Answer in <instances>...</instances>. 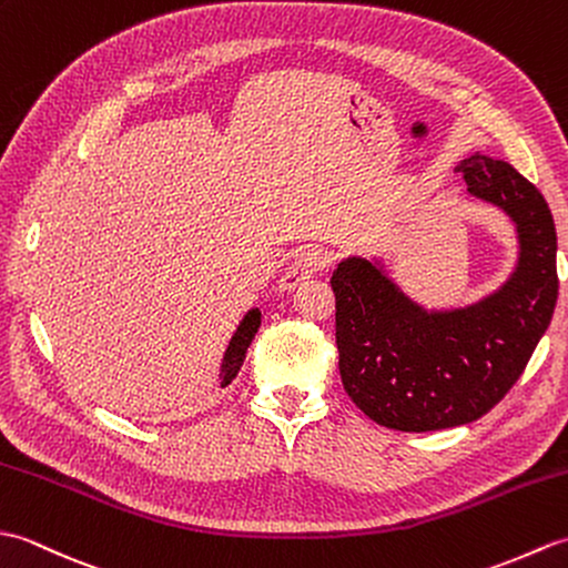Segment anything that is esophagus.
I'll list each match as a JSON object with an SVG mask.
<instances>
[{
	"instance_id": "obj_1",
	"label": "esophagus",
	"mask_w": 568,
	"mask_h": 568,
	"mask_svg": "<svg viewBox=\"0 0 568 568\" xmlns=\"http://www.w3.org/2000/svg\"><path fill=\"white\" fill-rule=\"evenodd\" d=\"M327 263H329V258H327V253H324L322 248L300 251L297 256H295V261L287 265V271L281 277V283H277V291H283V293L285 291H293V287H297L300 283L310 281L312 275L327 268Z\"/></svg>"
}]
</instances>
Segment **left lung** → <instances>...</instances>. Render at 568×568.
<instances>
[{
	"mask_svg": "<svg viewBox=\"0 0 568 568\" xmlns=\"http://www.w3.org/2000/svg\"><path fill=\"white\" fill-rule=\"evenodd\" d=\"M456 171L468 195L515 224L520 256L496 293L458 310H425L378 261L352 256L332 275L344 390L390 429L432 432L484 417L523 376L557 305V229L541 192L510 163L480 153Z\"/></svg>",
	"mask_w": 568,
	"mask_h": 568,
	"instance_id": "8db88e82",
	"label": "left lung"
}]
</instances>
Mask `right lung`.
Segmentation results:
<instances>
[{
  "mask_svg": "<svg viewBox=\"0 0 568 568\" xmlns=\"http://www.w3.org/2000/svg\"><path fill=\"white\" fill-rule=\"evenodd\" d=\"M258 327H261V312H258V307H253V310L246 312L244 320L239 322V327H236V332L232 336V342H229L226 352H224L222 371H220V385H222V388H226V385L236 378L239 368L244 366L248 344L253 342V336H256Z\"/></svg>",
  "mask_w": 568,
  "mask_h": 568,
  "instance_id": "obj_1",
  "label": "right lung"
}]
</instances>
